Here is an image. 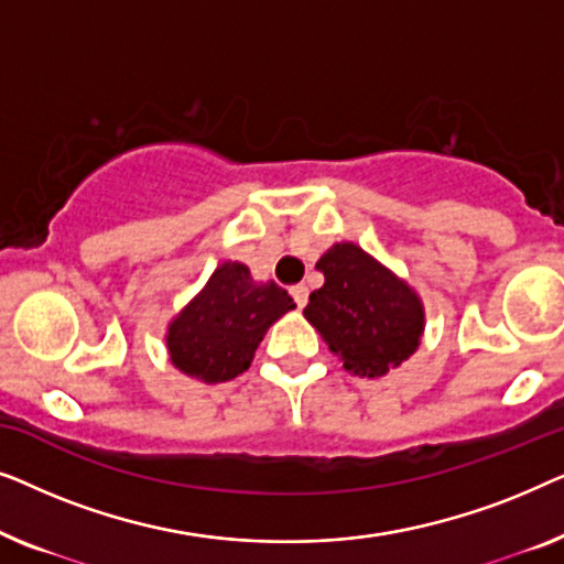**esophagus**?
Returning a JSON list of instances; mask_svg holds the SVG:
<instances>
[{
    "instance_id": "esophagus-1",
    "label": "esophagus",
    "mask_w": 564,
    "mask_h": 564,
    "mask_svg": "<svg viewBox=\"0 0 564 564\" xmlns=\"http://www.w3.org/2000/svg\"><path fill=\"white\" fill-rule=\"evenodd\" d=\"M290 295H292V300H295L297 307L307 305V288H305V284H295V288L290 290Z\"/></svg>"
}]
</instances>
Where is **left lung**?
Masks as SVG:
<instances>
[{"label": "left lung", "instance_id": "1", "mask_svg": "<svg viewBox=\"0 0 564 564\" xmlns=\"http://www.w3.org/2000/svg\"><path fill=\"white\" fill-rule=\"evenodd\" d=\"M326 282L311 292L303 315L318 330L344 369L384 377L411 359L426 328L423 300L372 253L338 241L318 259Z\"/></svg>", "mask_w": 564, "mask_h": 564}]
</instances>
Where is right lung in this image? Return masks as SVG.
Listing matches in <instances>:
<instances>
[{"instance_id":"right-lung-1","label":"right lung","mask_w":564,"mask_h":564,"mask_svg":"<svg viewBox=\"0 0 564 564\" xmlns=\"http://www.w3.org/2000/svg\"><path fill=\"white\" fill-rule=\"evenodd\" d=\"M295 303L280 284L257 282L241 261H223L205 288L169 321L166 351L192 380L215 384L251 367L261 338Z\"/></svg>"}]
</instances>
